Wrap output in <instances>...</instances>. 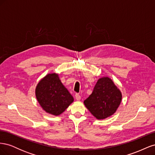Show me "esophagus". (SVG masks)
<instances>
[{
	"mask_svg": "<svg viewBox=\"0 0 155 155\" xmlns=\"http://www.w3.org/2000/svg\"><path fill=\"white\" fill-rule=\"evenodd\" d=\"M75 97H76V99L78 101L81 100V96L79 95V94H78V93L76 94V95H75Z\"/></svg>",
	"mask_w": 155,
	"mask_h": 155,
	"instance_id": "1",
	"label": "esophagus"
}]
</instances>
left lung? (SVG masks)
<instances>
[{"label": "left lung", "mask_w": 155, "mask_h": 155, "mask_svg": "<svg viewBox=\"0 0 155 155\" xmlns=\"http://www.w3.org/2000/svg\"><path fill=\"white\" fill-rule=\"evenodd\" d=\"M121 93L109 78L98 79L91 94L84 101L91 113L98 120L113 114L121 101Z\"/></svg>", "instance_id": "8db88e82"}]
</instances>
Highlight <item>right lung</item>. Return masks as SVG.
I'll return each instance as SVG.
<instances>
[{"instance_id": "right-lung-1", "label": "right lung", "mask_w": 155, "mask_h": 155, "mask_svg": "<svg viewBox=\"0 0 155 155\" xmlns=\"http://www.w3.org/2000/svg\"><path fill=\"white\" fill-rule=\"evenodd\" d=\"M35 94L42 108L55 116L61 114L74 101L72 96L55 73L49 74L41 79L36 87Z\"/></svg>"}]
</instances>
